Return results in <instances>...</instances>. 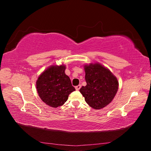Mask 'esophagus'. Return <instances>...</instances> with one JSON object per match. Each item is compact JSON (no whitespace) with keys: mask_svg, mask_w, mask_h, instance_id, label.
I'll list each match as a JSON object with an SVG mask.
<instances>
[{"mask_svg":"<svg viewBox=\"0 0 151 151\" xmlns=\"http://www.w3.org/2000/svg\"><path fill=\"white\" fill-rule=\"evenodd\" d=\"M81 87V85H78V86H75V88H76V91H79V90H80Z\"/></svg>","mask_w":151,"mask_h":151,"instance_id":"1","label":"esophagus"}]
</instances>
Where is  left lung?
Wrapping results in <instances>:
<instances>
[{
    "instance_id": "1",
    "label": "left lung",
    "mask_w": 151,
    "mask_h": 151,
    "mask_svg": "<svg viewBox=\"0 0 151 151\" xmlns=\"http://www.w3.org/2000/svg\"><path fill=\"white\" fill-rule=\"evenodd\" d=\"M84 67L86 85L81 88V93L92 108L103 109L115 96L119 81L109 69L99 63H91Z\"/></svg>"
}]
</instances>
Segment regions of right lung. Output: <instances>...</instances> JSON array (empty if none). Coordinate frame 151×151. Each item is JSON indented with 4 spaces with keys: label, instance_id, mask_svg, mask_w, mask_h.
<instances>
[{
    "label": "right lung",
    "instance_id": "obj_1",
    "mask_svg": "<svg viewBox=\"0 0 151 151\" xmlns=\"http://www.w3.org/2000/svg\"><path fill=\"white\" fill-rule=\"evenodd\" d=\"M65 69L64 65L50 66L40 74L36 83L40 99L53 108L62 106L68 95L75 91Z\"/></svg>",
    "mask_w": 151,
    "mask_h": 151
}]
</instances>
